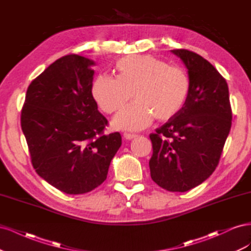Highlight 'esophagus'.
Listing matches in <instances>:
<instances>
[{
	"label": "esophagus",
	"mask_w": 251,
	"mask_h": 251,
	"mask_svg": "<svg viewBox=\"0 0 251 251\" xmlns=\"http://www.w3.org/2000/svg\"><path fill=\"white\" fill-rule=\"evenodd\" d=\"M124 137H125L126 140H131V139H133V138L137 137V135H136V134H131V133H125V134H124Z\"/></svg>",
	"instance_id": "34e87169"
}]
</instances>
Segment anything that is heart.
Segmentation results:
<instances>
[{
	"label": "heart",
	"instance_id": "b5f03b06",
	"mask_svg": "<svg viewBox=\"0 0 251 251\" xmlns=\"http://www.w3.org/2000/svg\"><path fill=\"white\" fill-rule=\"evenodd\" d=\"M118 77L98 75L92 96L104 113L112 114L131 100L113 120L118 128L137 131L155 117L168 120L183 108L189 94L187 73L151 55H128L116 63Z\"/></svg>",
	"mask_w": 251,
	"mask_h": 251
}]
</instances>
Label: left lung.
<instances>
[{
	"label": "left lung",
	"instance_id": "1",
	"mask_svg": "<svg viewBox=\"0 0 251 251\" xmlns=\"http://www.w3.org/2000/svg\"><path fill=\"white\" fill-rule=\"evenodd\" d=\"M187 69L189 94L182 108L150 135L151 177L170 192H187L214 173L231 127L229 91L216 68L195 52L171 50Z\"/></svg>",
	"mask_w": 251,
	"mask_h": 251
}]
</instances>
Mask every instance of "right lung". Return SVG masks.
<instances>
[{"label":"right lung","instance_id":"add662e5","mask_svg":"<svg viewBox=\"0 0 251 251\" xmlns=\"http://www.w3.org/2000/svg\"><path fill=\"white\" fill-rule=\"evenodd\" d=\"M95 63L70 54L58 58L30 83L21 126L35 172L69 195L86 194L107 179L121 146L118 132L92 96Z\"/></svg>","mask_w":251,"mask_h":251}]
</instances>
